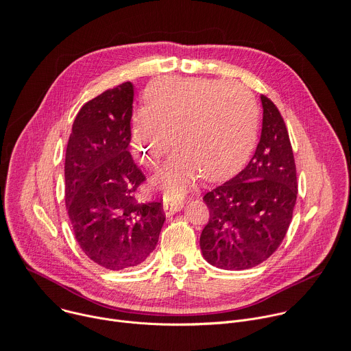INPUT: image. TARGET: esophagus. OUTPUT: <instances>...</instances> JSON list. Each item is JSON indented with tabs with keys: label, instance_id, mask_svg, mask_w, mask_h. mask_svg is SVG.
<instances>
[{
	"label": "esophagus",
	"instance_id": "obj_1",
	"mask_svg": "<svg viewBox=\"0 0 351 351\" xmlns=\"http://www.w3.org/2000/svg\"><path fill=\"white\" fill-rule=\"evenodd\" d=\"M184 203L182 202H165L163 204V208H165V213L167 217L176 215L177 212H180V210L182 208Z\"/></svg>",
	"mask_w": 351,
	"mask_h": 351
}]
</instances>
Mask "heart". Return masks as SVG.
Segmentation results:
<instances>
[{"instance_id":"b5f03b06","label":"heart","mask_w":351,"mask_h":351,"mask_svg":"<svg viewBox=\"0 0 351 351\" xmlns=\"http://www.w3.org/2000/svg\"><path fill=\"white\" fill-rule=\"evenodd\" d=\"M147 106L132 113L131 139L138 156L156 167L173 145L176 154L154 182L178 200L202 174L219 181L247 159L257 132V105L242 84L204 79H162L145 93Z\"/></svg>"}]
</instances>
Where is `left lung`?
Returning <instances> with one entry per match:
<instances>
[{"mask_svg": "<svg viewBox=\"0 0 351 351\" xmlns=\"http://www.w3.org/2000/svg\"><path fill=\"white\" fill-rule=\"evenodd\" d=\"M260 143L247 166L203 196L208 223L200 250L215 267L241 271L265 261L282 243L298 197L293 151L285 121L261 95Z\"/></svg>", "mask_w": 351, "mask_h": 351, "instance_id": "8db88e82", "label": "left lung"}]
</instances>
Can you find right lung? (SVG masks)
Here are the masks:
<instances>
[{"mask_svg": "<svg viewBox=\"0 0 351 351\" xmlns=\"http://www.w3.org/2000/svg\"><path fill=\"white\" fill-rule=\"evenodd\" d=\"M134 86L125 82L77 113L64 158V202L76 241L106 269L143 264L155 250L163 203L138 202L145 181L128 151Z\"/></svg>", "mask_w": 351, "mask_h": 351, "instance_id": "obj_1", "label": "right lung"}]
</instances>
